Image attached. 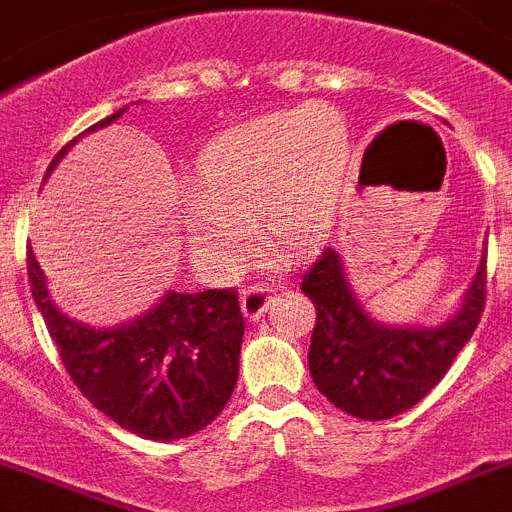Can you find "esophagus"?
Here are the masks:
<instances>
[{
	"instance_id": "obj_1",
	"label": "esophagus",
	"mask_w": 512,
	"mask_h": 512,
	"mask_svg": "<svg viewBox=\"0 0 512 512\" xmlns=\"http://www.w3.org/2000/svg\"><path fill=\"white\" fill-rule=\"evenodd\" d=\"M271 294H274V289H271L269 284H251V287L243 289L241 307L248 320H259L261 314L266 312V307H269Z\"/></svg>"
}]
</instances>
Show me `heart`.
Segmentation results:
<instances>
[{"label":"heart","mask_w":512,"mask_h":512,"mask_svg":"<svg viewBox=\"0 0 512 512\" xmlns=\"http://www.w3.org/2000/svg\"><path fill=\"white\" fill-rule=\"evenodd\" d=\"M348 154V124L322 103L220 134L195 164L185 213L192 253L236 264L251 248L256 220L279 251L312 248L335 223Z\"/></svg>","instance_id":"1"}]
</instances>
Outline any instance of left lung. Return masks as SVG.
Wrapping results in <instances>:
<instances>
[{
    "label": "left lung",
    "mask_w": 512,
    "mask_h": 512,
    "mask_svg": "<svg viewBox=\"0 0 512 512\" xmlns=\"http://www.w3.org/2000/svg\"><path fill=\"white\" fill-rule=\"evenodd\" d=\"M487 261L470 284L459 312L439 327H383L363 312L327 246L302 276L304 297L317 309L309 373L322 396L345 414L383 421L416 406L437 386L464 342L480 325L487 297Z\"/></svg>",
    "instance_id": "obj_1"
}]
</instances>
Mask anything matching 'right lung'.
Segmentation results:
<instances>
[{
	"mask_svg": "<svg viewBox=\"0 0 512 512\" xmlns=\"http://www.w3.org/2000/svg\"><path fill=\"white\" fill-rule=\"evenodd\" d=\"M121 114L124 109L86 131ZM75 142L78 137L55 154L48 175ZM27 279L70 381L121 429L172 442L205 429L223 411L238 381L246 327L236 289L170 292L129 325L93 330L50 302L32 251H27Z\"/></svg>",
	"mask_w": 512,
	"mask_h": 512,
	"instance_id": "obj_1",
	"label": "right lung"
}]
</instances>
